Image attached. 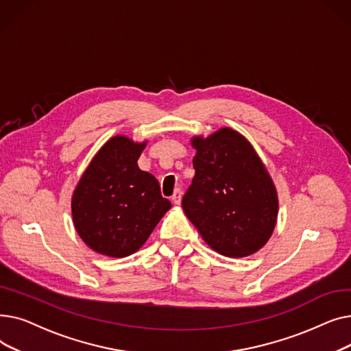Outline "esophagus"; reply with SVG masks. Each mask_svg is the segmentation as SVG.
I'll return each instance as SVG.
<instances>
[{
    "mask_svg": "<svg viewBox=\"0 0 351 351\" xmlns=\"http://www.w3.org/2000/svg\"><path fill=\"white\" fill-rule=\"evenodd\" d=\"M171 200H172L173 205H179V204H180V200H182V191H180L179 188L175 189V192H173Z\"/></svg>",
    "mask_w": 351,
    "mask_h": 351,
    "instance_id": "34e87169",
    "label": "esophagus"
}]
</instances>
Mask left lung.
<instances>
[{"label":"left lung","instance_id":"left-lung-1","mask_svg":"<svg viewBox=\"0 0 351 351\" xmlns=\"http://www.w3.org/2000/svg\"><path fill=\"white\" fill-rule=\"evenodd\" d=\"M195 176L182 199L186 217L217 253L245 257L262 249L278 220L274 183L250 142L234 129L193 136Z\"/></svg>","mask_w":351,"mask_h":351}]
</instances>
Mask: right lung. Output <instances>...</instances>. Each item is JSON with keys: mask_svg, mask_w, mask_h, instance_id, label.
Segmentation results:
<instances>
[{"mask_svg": "<svg viewBox=\"0 0 351 351\" xmlns=\"http://www.w3.org/2000/svg\"><path fill=\"white\" fill-rule=\"evenodd\" d=\"M146 142L110 138L90 160L73 191V226L97 253L126 257L147 241L171 202L162 197L156 178L141 171Z\"/></svg>", "mask_w": 351, "mask_h": 351, "instance_id": "right-lung-1", "label": "right lung"}]
</instances>
